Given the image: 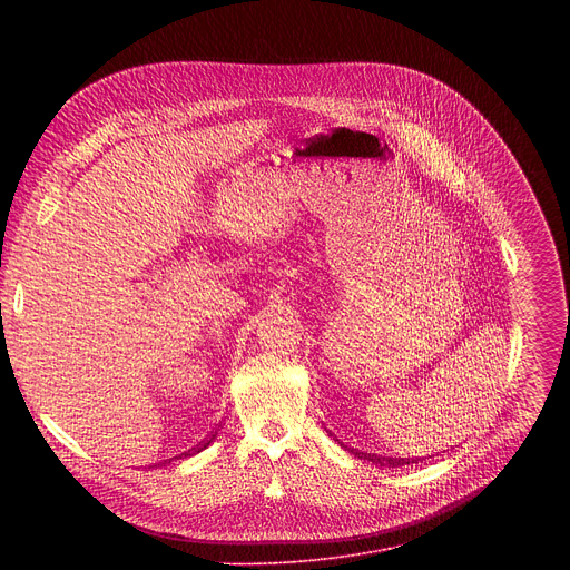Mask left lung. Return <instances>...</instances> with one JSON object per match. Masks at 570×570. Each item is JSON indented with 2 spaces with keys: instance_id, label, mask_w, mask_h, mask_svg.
<instances>
[{
  "instance_id": "8db88e82",
  "label": "left lung",
  "mask_w": 570,
  "mask_h": 570,
  "mask_svg": "<svg viewBox=\"0 0 570 570\" xmlns=\"http://www.w3.org/2000/svg\"><path fill=\"white\" fill-rule=\"evenodd\" d=\"M354 455H358L361 460H367L372 464H379V466H403V464H411V460L405 458H387V455H376V453H367V451H358V449H352Z\"/></svg>"
}]
</instances>
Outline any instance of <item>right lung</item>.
<instances>
[{"instance_id":"add662e5","label":"right lung","mask_w":570,"mask_h":570,"mask_svg":"<svg viewBox=\"0 0 570 570\" xmlns=\"http://www.w3.org/2000/svg\"><path fill=\"white\" fill-rule=\"evenodd\" d=\"M214 440H216V433H214V435H209V438H207V440H205V442H203V444H200L196 451H187L185 455H194V453H200V451H203V449H207V446H209Z\"/></svg>"}]
</instances>
